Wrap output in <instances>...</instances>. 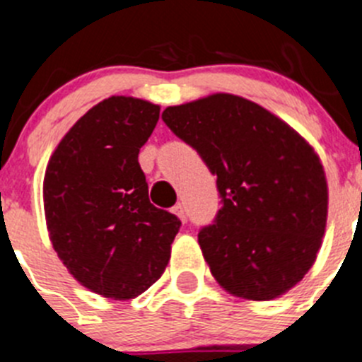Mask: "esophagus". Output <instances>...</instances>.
Returning a JSON list of instances; mask_svg holds the SVG:
<instances>
[{
	"label": "esophagus",
	"instance_id": "obj_1",
	"mask_svg": "<svg viewBox=\"0 0 362 362\" xmlns=\"http://www.w3.org/2000/svg\"><path fill=\"white\" fill-rule=\"evenodd\" d=\"M173 213L177 214V216L180 218L182 221H185V209H184V205H182V204L175 205V207H173Z\"/></svg>",
	"mask_w": 362,
	"mask_h": 362
}]
</instances>
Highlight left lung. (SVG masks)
Listing matches in <instances>:
<instances>
[{
    "instance_id": "left-lung-1",
    "label": "left lung",
    "mask_w": 362,
    "mask_h": 362,
    "mask_svg": "<svg viewBox=\"0 0 362 362\" xmlns=\"http://www.w3.org/2000/svg\"><path fill=\"white\" fill-rule=\"evenodd\" d=\"M162 120L216 175L221 207L198 243L230 294L269 301L301 281L328 211L312 146L259 104L230 93L169 106Z\"/></svg>"
}]
</instances>
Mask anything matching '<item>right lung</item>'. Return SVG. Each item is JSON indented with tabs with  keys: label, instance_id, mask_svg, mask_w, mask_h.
I'll return each mask as SVG.
<instances>
[{
	"label": "right lung",
	"instance_id": "obj_1",
	"mask_svg": "<svg viewBox=\"0 0 362 362\" xmlns=\"http://www.w3.org/2000/svg\"><path fill=\"white\" fill-rule=\"evenodd\" d=\"M160 108L110 97L88 110L55 148L43 184L50 242L90 291L132 299L165 270L182 221L149 202L139 151Z\"/></svg>",
	"mask_w": 362,
	"mask_h": 362
}]
</instances>
